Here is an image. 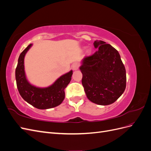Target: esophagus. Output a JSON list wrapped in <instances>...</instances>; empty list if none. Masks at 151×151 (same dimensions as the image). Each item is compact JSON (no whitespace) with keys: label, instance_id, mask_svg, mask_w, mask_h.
I'll return each instance as SVG.
<instances>
[{"label":"esophagus","instance_id":"obj_1","mask_svg":"<svg viewBox=\"0 0 151 151\" xmlns=\"http://www.w3.org/2000/svg\"><path fill=\"white\" fill-rule=\"evenodd\" d=\"M79 67V63H73V65H72V69L74 70H76L78 69Z\"/></svg>","mask_w":151,"mask_h":151}]
</instances>
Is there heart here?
I'll return each mask as SVG.
<instances>
[{"label":"heart","instance_id":"b5f03b06","mask_svg":"<svg viewBox=\"0 0 151 151\" xmlns=\"http://www.w3.org/2000/svg\"><path fill=\"white\" fill-rule=\"evenodd\" d=\"M90 51H91V50H90L89 49H88V50H87V52H88V53H89V52H90Z\"/></svg>","mask_w":151,"mask_h":151}]
</instances>
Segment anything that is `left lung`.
<instances>
[{"label": "left lung", "instance_id": "8db88e82", "mask_svg": "<svg viewBox=\"0 0 151 151\" xmlns=\"http://www.w3.org/2000/svg\"><path fill=\"white\" fill-rule=\"evenodd\" d=\"M98 50L86 57L79 67L82 84L86 96L91 102L108 105L115 102L126 88V70L117 50L101 40L94 41Z\"/></svg>", "mask_w": 151, "mask_h": 151}]
</instances>
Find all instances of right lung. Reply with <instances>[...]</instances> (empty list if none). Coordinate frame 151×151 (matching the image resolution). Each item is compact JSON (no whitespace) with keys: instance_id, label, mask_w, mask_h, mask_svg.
<instances>
[{"instance_id":"add662e5","label":"right lung","mask_w":151,"mask_h":151,"mask_svg":"<svg viewBox=\"0 0 151 151\" xmlns=\"http://www.w3.org/2000/svg\"><path fill=\"white\" fill-rule=\"evenodd\" d=\"M29 45L20 54L16 68V80L17 89L24 101L40 109L56 107L60 105L65 98V88L69 84L72 70L62 75L55 83L47 88H38L31 84L24 71V57L31 47Z\"/></svg>"}]
</instances>
